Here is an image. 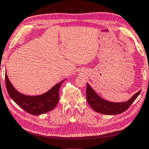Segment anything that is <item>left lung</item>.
I'll use <instances>...</instances> for the list:
<instances>
[{"label": "left lung", "instance_id": "obj_1", "mask_svg": "<svg viewBox=\"0 0 149 149\" xmlns=\"http://www.w3.org/2000/svg\"><path fill=\"white\" fill-rule=\"evenodd\" d=\"M140 90L128 101L124 102H111L100 98L95 92L89 84H87V100L89 104L93 110L100 114L107 115H116L125 112L130 108L132 103L135 101L137 97L140 94Z\"/></svg>", "mask_w": 149, "mask_h": 149}]
</instances>
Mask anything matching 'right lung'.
<instances>
[{
  "label": "right lung",
  "mask_w": 149,
  "mask_h": 149,
  "mask_svg": "<svg viewBox=\"0 0 149 149\" xmlns=\"http://www.w3.org/2000/svg\"><path fill=\"white\" fill-rule=\"evenodd\" d=\"M5 81L7 91L11 99L27 112L33 115H39L53 110L59 101V89L62 83L39 96H27L22 95L14 89L8 79L6 73L5 74Z\"/></svg>",
  "instance_id": "1"
}]
</instances>
